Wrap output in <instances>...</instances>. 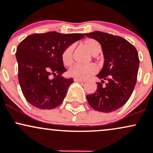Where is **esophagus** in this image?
<instances>
[{"label":"esophagus","mask_w":153,"mask_h":153,"mask_svg":"<svg viewBox=\"0 0 153 153\" xmlns=\"http://www.w3.org/2000/svg\"><path fill=\"white\" fill-rule=\"evenodd\" d=\"M74 81L75 82H85V80H84V79H74Z\"/></svg>","instance_id":"1"}]
</instances>
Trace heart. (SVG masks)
I'll return each instance as SVG.
<instances>
[{
	"label": "heart",
	"instance_id": "b5f03b06",
	"mask_svg": "<svg viewBox=\"0 0 153 153\" xmlns=\"http://www.w3.org/2000/svg\"><path fill=\"white\" fill-rule=\"evenodd\" d=\"M83 46L93 56L97 55L101 51L100 44L95 39H86L83 42ZM73 51L74 48L72 45L68 46L63 51L61 54V59L65 66H69L73 63ZM97 68L94 64H89L86 66L76 64L69 68L68 74L70 76L75 79H86L97 73Z\"/></svg>",
	"mask_w": 153,
	"mask_h": 153
}]
</instances>
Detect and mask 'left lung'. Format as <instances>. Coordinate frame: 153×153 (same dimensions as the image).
Wrapping results in <instances>:
<instances>
[{
  "mask_svg": "<svg viewBox=\"0 0 153 153\" xmlns=\"http://www.w3.org/2000/svg\"><path fill=\"white\" fill-rule=\"evenodd\" d=\"M98 41L102 46L104 64L97 76V90L87 95L89 104L100 112L115 111L126 103L136 85L140 59L134 46L126 39L106 32L85 34ZM107 82L106 85L102 84Z\"/></svg>",
  "mask_w": 153,
  "mask_h": 153,
  "instance_id": "1",
  "label": "left lung"
}]
</instances>
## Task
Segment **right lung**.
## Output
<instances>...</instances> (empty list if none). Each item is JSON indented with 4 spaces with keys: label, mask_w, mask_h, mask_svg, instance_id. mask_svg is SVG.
Returning a JSON list of instances; mask_svg holds the SVG:
<instances>
[{
    "label": "right lung",
    "mask_w": 153,
    "mask_h": 153,
    "mask_svg": "<svg viewBox=\"0 0 153 153\" xmlns=\"http://www.w3.org/2000/svg\"><path fill=\"white\" fill-rule=\"evenodd\" d=\"M84 37L82 34L49 32L32 34L19 44L16 53L19 82L31 105L46 110L62 103L74 80L61 76L66 71L61 54L66 47Z\"/></svg>",
    "instance_id": "1"
}]
</instances>
